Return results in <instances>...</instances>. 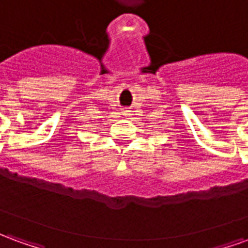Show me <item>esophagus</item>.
Returning a JSON list of instances; mask_svg holds the SVG:
<instances>
[{
	"label": "esophagus",
	"instance_id": "34e87169",
	"mask_svg": "<svg viewBox=\"0 0 248 248\" xmlns=\"http://www.w3.org/2000/svg\"><path fill=\"white\" fill-rule=\"evenodd\" d=\"M124 115H129V110H124Z\"/></svg>",
	"mask_w": 248,
	"mask_h": 248
}]
</instances>
